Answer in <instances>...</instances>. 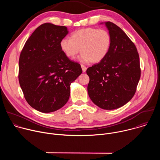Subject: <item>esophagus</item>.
Returning <instances> with one entry per match:
<instances>
[{"label": "esophagus", "mask_w": 160, "mask_h": 160, "mask_svg": "<svg viewBox=\"0 0 160 160\" xmlns=\"http://www.w3.org/2000/svg\"><path fill=\"white\" fill-rule=\"evenodd\" d=\"M81 67H82V69L83 72V73H84V72H86V70H87V68H86V66H84L83 64H81Z\"/></svg>", "instance_id": "obj_1"}]
</instances>
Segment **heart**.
Wrapping results in <instances>:
<instances>
[{
	"instance_id": "obj_1",
	"label": "heart",
	"mask_w": 160,
	"mask_h": 160,
	"mask_svg": "<svg viewBox=\"0 0 160 160\" xmlns=\"http://www.w3.org/2000/svg\"><path fill=\"white\" fill-rule=\"evenodd\" d=\"M59 45L61 51L68 58L74 59L80 50L82 53L80 61L98 63L108 55L111 37L106 30L85 28L72 33L70 38H62Z\"/></svg>"
}]
</instances>
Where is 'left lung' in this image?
I'll use <instances>...</instances> for the list:
<instances>
[{"label":"left lung","instance_id":"left-lung-1","mask_svg":"<svg viewBox=\"0 0 160 160\" xmlns=\"http://www.w3.org/2000/svg\"><path fill=\"white\" fill-rule=\"evenodd\" d=\"M105 25L111 37V48L102 61L87 68V90L96 105L110 110L132 99L141 77V68L138 50L126 33L112 22H105Z\"/></svg>","mask_w":160,"mask_h":160}]
</instances>
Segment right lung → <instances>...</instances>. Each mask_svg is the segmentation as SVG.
Returning a JSON list of instances; mask_svg holds the SVG:
<instances>
[{"mask_svg": "<svg viewBox=\"0 0 160 160\" xmlns=\"http://www.w3.org/2000/svg\"><path fill=\"white\" fill-rule=\"evenodd\" d=\"M68 33L64 26L44 23L27 40L19 59V82L27 102L42 112L55 111L68 102L70 85L82 73L60 48Z\"/></svg>", "mask_w": 160, "mask_h": 160, "instance_id": "right-lung-1", "label": "right lung"}]
</instances>
